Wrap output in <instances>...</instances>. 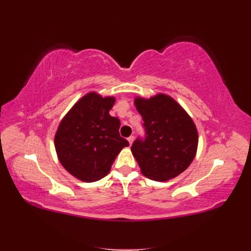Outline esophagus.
I'll return each instance as SVG.
<instances>
[{"label": "esophagus", "instance_id": "obj_1", "mask_svg": "<svg viewBox=\"0 0 251 251\" xmlns=\"http://www.w3.org/2000/svg\"><path fill=\"white\" fill-rule=\"evenodd\" d=\"M127 141H128V143L132 144V143H133V141H134V136H130V137L127 138Z\"/></svg>", "mask_w": 251, "mask_h": 251}]
</instances>
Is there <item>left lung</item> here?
Returning <instances> with one entry per match:
<instances>
[{"label":"left lung","mask_w":251,"mask_h":251,"mask_svg":"<svg viewBox=\"0 0 251 251\" xmlns=\"http://www.w3.org/2000/svg\"><path fill=\"white\" fill-rule=\"evenodd\" d=\"M142 117L143 136L132 144V153L144 176L156 181L175 178L194 160L198 132L192 118L168 95L136 98Z\"/></svg>","instance_id":"1"}]
</instances>
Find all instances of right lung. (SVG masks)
I'll list each match as a JSON object with an SVG mask.
<instances>
[{"instance_id": "obj_1", "label": "right lung", "mask_w": 251, "mask_h": 251, "mask_svg": "<svg viewBox=\"0 0 251 251\" xmlns=\"http://www.w3.org/2000/svg\"><path fill=\"white\" fill-rule=\"evenodd\" d=\"M113 97L83 96L60 123L55 150L60 163L86 182L100 180L110 172L116 156L128 142L119 134L120 120L109 114Z\"/></svg>"}]
</instances>
